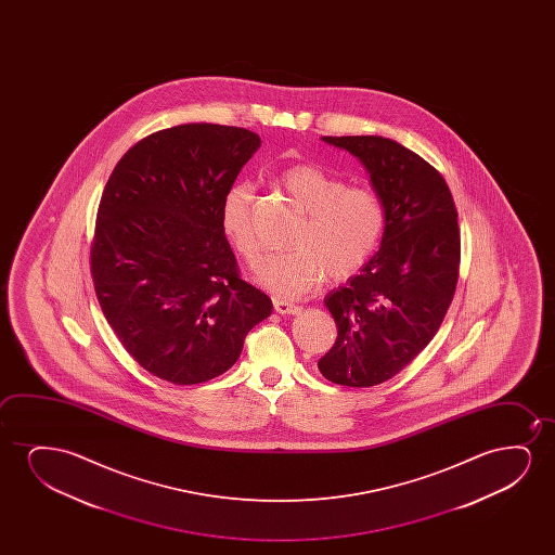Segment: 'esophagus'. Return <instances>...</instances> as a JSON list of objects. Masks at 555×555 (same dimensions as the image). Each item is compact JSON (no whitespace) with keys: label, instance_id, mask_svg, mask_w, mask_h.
I'll use <instances>...</instances> for the list:
<instances>
[{"label":"esophagus","instance_id":"esophagus-1","mask_svg":"<svg viewBox=\"0 0 555 555\" xmlns=\"http://www.w3.org/2000/svg\"><path fill=\"white\" fill-rule=\"evenodd\" d=\"M274 311L281 312V314H297L301 311L296 304H289L286 299H273Z\"/></svg>","mask_w":555,"mask_h":555}]
</instances>
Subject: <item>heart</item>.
Returning a JSON list of instances; mask_svg holds the SVG:
<instances>
[{"label": "heart", "mask_w": 555, "mask_h": 555, "mask_svg": "<svg viewBox=\"0 0 555 555\" xmlns=\"http://www.w3.org/2000/svg\"><path fill=\"white\" fill-rule=\"evenodd\" d=\"M279 183L288 191L304 221L289 238L292 250L273 254L258 267L256 282L279 297H299L327 279L345 281L370 261L387 223L385 205L367 185H347L317 165L282 170ZM221 228L236 254L256 266L261 258L254 188L238 183L221 205Z\"/></svg>", "instance_id": "b5f03b06"}]
</instances>
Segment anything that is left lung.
<instances>
[{
    "label": "left lung",
    "instance_id": "obj_1",
    "mask_svg": "<svg viewBox=\"0 0 555 555\" xmlns=\"http://www.w3.org/2000/svg\"><path fill=\"white\" fill-rule=\"evenodd\" d=\"M362 160L387 212L380 248L324 304L337 324L319 360L327 380L373 387L402 372L440 330L455 296L461 231L443 176L383 137H322Z\"/></svg>",
    "mask_w": 555,
    "mask_h": 555
}]
</instances>
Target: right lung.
Segmentation results:
<instances>
[{"label":"right lung","mask_w":555,"mask_h":555,"mask_svg":"<svg viewBox=\"0 0 555 555\" xmlns=\"http://www.w3.org/2000/svg\"><path fill=\"white\" fill-rule=\"evenodd\" d=\"M261 145L256 132L190 122L153 132L115 165L100 198L91 273L117 339L175 385L228 372L273 304L241 279L221 205Z\"/></svg>","instance_id":"1"}]
</instances>
